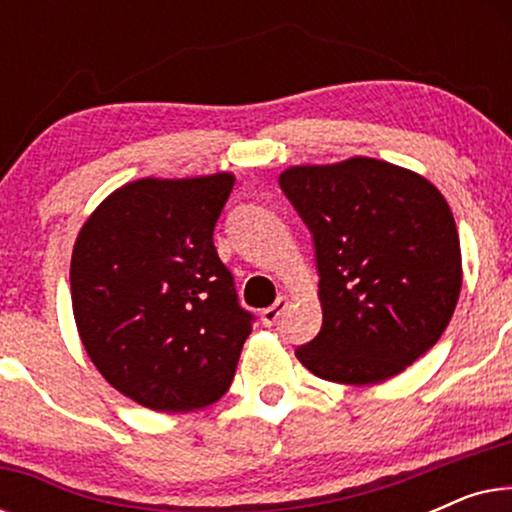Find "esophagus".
I'll return each instance as SVG.
<instances>
[{
  "label": "esophagus",
  "mask_w": 512,
  "mask_h": 512,
  "mask_svg": "<svg viewBox=\"0 0 512 512\" xmlns=\"http://www.w3.org/2000/svg\"><path fill=\"white\" fill-rule=\"evenodd\" d=\"M286 307H289V298L286 296H279L277 300H275V305H270V307H265V310L261 312V321H263V326H272L275 324V321L279 319V314H282Z\"/></svg>",
  "instance_id": "obj_1"
}]
</instances>
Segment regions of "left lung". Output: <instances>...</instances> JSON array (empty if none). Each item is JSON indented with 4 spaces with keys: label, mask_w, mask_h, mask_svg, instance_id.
Masks as SVG:
<instances>
[{
    "label": "left lung",
    "mask_w": 512,
    "mask_h": 512,
    "mask_svg": "<svg viewBox=\"0 0 512 512\" xmlns=\"http://www.w3.org/2000/svg\"><path fill=\"white\" fill-rule=\"evenodd\" d=\"M279 186L314 237L324 312L298 361L359 387L403 373L440 340L459 300V233L443 193L366 156L293 165Z\"/></svg>",
    "instance_id": "obj_1"
}]
</instances>
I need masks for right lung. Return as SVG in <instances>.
<instances>
[{
  "instance_id": "1",
  "label": "right lung",
  "mask_w": 512,
  "mask_h": 512,
  "mask_svg": "<svg viewBox=\"0 0 512 512\" xmlns=\"http://www.w3.org/2000/svg\"><path fill=\"white\" fill-rule=\"evenodd\" d=\"M235 177L130 181L74 242L69 284L81 342L116 391L158 412L207 408L235 377L251 314L214 247Z\"/></svg>"
}]
</instances>
